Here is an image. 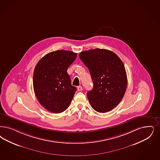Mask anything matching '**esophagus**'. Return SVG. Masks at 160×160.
I'll list each match as a JSON object with an SVG mask.
<instances>
[{"label":"esophagus","mask_w":160,"mask_h":160,"mask_svg":"<svg viewBox=\"0 0 160 160\" xmlns=\"http://www.w3.org/2000/svg\"><path fill=\"white\" fill-rule=\"evenodd\" d=\"M82 90H83V88H82V87L81 86H79L77 87V90L78 91H82Z\"/></svg>","instance_id":"obj_1"}]
</instances>
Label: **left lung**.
Masks as SVG:
<instances>
[{
  "label": "left lung",
  "mask_w": 160,
  "mask_h": 160,
  "mask_svg": "<svg viewBox=\"0 0 160 160\" xmlns=\"http://www.w3.org/2000/svg\"><path fill=\"white\" fill-rule=\"evenodd\" d=\"M79 57L88 68L93 88L87 93L94 110L105 113L112 110L125 93L127 76L123 63L113 52L96 48L82 51Z\"/></svg>",
  "instance_id": "8db88e82"
}]
</instances>
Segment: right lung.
Masks as SVG:
<instances>
[{"label":"right lung","instance_id":"1","mask_svg":"<svg viewBox=\"0 0 160 160\" xmlns=\"http://www.w3.org/2000/svg\"><path fill=\"white\" fill-rule=\"evenodd\" d=\"M76 57L77 54L74 52L58 50L44 56L35 67V96L41 105L52 113L66 110L76 92L67 72Z\"/></svg>","mask_w":160,"mask_h":160}]
</instances>
